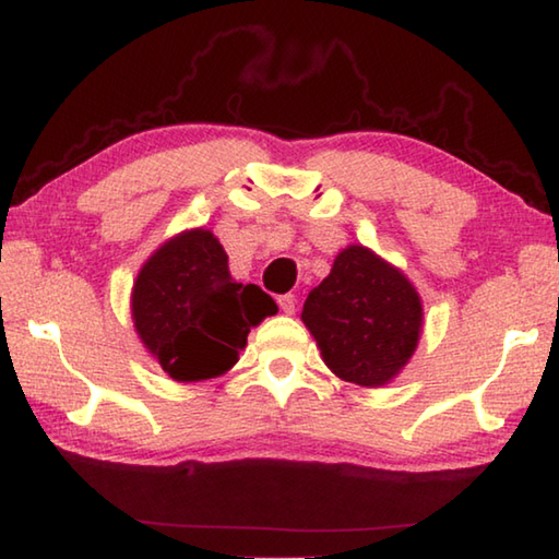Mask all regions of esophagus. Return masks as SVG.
Returning a JSON list of instances; mask_svg holds the SVG:
<instances>
[{
  "mask_svg": "<svg viewBox=\"0 0 559 559\" xmlns=\"http://www.w3.org/2000/svg\"><path fill=\"white\" fill-rule=\"evenodd\" d=\"M277 304L284 313H294V309H297V299H294V294H282V297H277Z\"/></svg>",
  "mask_w": 559,
  "mask_h": 559,
  "instance_id": "34e87169",
  "label": "esophagus"
}]
</instances>
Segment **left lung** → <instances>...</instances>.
<instances>
[{"instance_id": "obj_1", "label": "left lung", "mask_w": 559, "mask_h": 559, "mask_svg": "<svg viewBox=\"0 0 559 559\" xmlns=\"http://www.w3.org/2000/svg\"><path fill=\"white\" fill-rule=\"evenodd\" d=\"M301 321L333 374L360 386H382L414 355L424 307L402 270L370 248L347 246L333 260L331 275L309 292Z\"/></svg>"}]
</instances>
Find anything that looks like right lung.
Returning a JSON list of instances; mask_svg holds the SVG:
<instances>
[{
	"instance_id": "right-lung-1",
	"label": "right lung",
	"mask_w": 559,
	"mask_h": 559,
	"mask_svg": "<svg viewBox=\"0 0 559 559\" xmlns=\"http://www.w3.org/2000/svg\"><path fill=\"white\" fill-rule=\"evenodd\" d=\"M277 313L258 284H240L228 255L206 228L175 236L145 260L131 292L135 333L177 382L228 372L248 343L250 325Z\"/></svg>"
}]
</instances>
